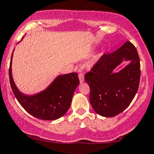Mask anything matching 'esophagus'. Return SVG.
<instances>
[{"instance_id": "1", "label": "esophagus", "mask_w": 154, "mask_h": 154, "mask_svg": "<svg viewBox=\"0 0 154 154\" xmlns=\"http://www.w3.org/2000/svg\"><path fill=\"white\" fill-rule=\"evenodd\" d=\"M79 82L80 83H82L84 82V75L82 73H79Z\"/></svg>"}]
</instances>
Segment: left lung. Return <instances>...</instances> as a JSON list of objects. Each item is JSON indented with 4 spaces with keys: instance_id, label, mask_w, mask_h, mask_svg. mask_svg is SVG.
<instances>
[{
    "instance_id": "1",
    "label": "left lung",
    "mask_w": 154,
    "mask_h": 154,
    "mask_svg": "<svg viewBox=\"0 0 154 154\" xmlns=\"http://www.w3.org/2000/svg\"><path fill=\"white\" fill-rule=\"evenodd\" d=\"M123 60L130 63L118 72L113 70ZM140 64L137 49L126 42L119 49L103 54L85 75L90 86V101L94 111L105 117H113L129 106L138 90Z\"/></svg>"
}]
</instances>
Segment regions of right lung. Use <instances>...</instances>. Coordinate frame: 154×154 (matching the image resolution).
Returning a JSON list of instances; mask_svg holds the SVG:
<instances>
[{"mask_svg":"<svg viewBox=\"0 0 154 154\" xmlns=\"http://www.w3.org/2000/svg\"><path fill=\"white\" fill-rule=\"evenodd\" d=\"M11 59V87L21 106L32 116L43 120H55L64 115L69 109L76 88L79 84L78 74L72 72L59 75L50 85L37 94L27 95L19 91L14 82Z\"/></svg>","mask_w":154,"mask_h":154,"instance_id":"1","label":"right lung"}]
</instances>
